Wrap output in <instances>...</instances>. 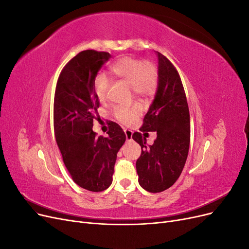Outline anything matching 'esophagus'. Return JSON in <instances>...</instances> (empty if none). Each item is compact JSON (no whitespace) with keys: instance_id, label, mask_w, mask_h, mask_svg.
I'll return each mask as SVG.
<instances>
[{"instance_id":"esophagus-1","label":"esophagus","mask_w":249,"mask_h":249,"mask_svg":"<svg viewBox=\"0 0 249 249\" xmlns=\"http://www.w3.org/2000/svg\"><path fill=\"white\" fill-rule=\"evenodd\" d=\"M124 134H125V138L127 141L132 140V136H133V132L131 130H124Z\"/></svg>"}]
</instances>
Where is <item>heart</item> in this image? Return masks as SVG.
<instances>
[{"instance_id": "b5f03b06", "label": "heart", "mask_w": 249, "mask_h": 249, "mask_svg": "<svg viewBox=\"0 0 249 249\" xmlns=\"http://www.w3.org/2000/svg\"><path fill=\"white\" fill-rule=\"evenodd\" d=\"M109 76L113 80H122L130 84L132 91L140 97H146L155 93L159 85V70L155 63L144 59L125 56L113 63L109 69ZM110 79L100 74L94 80L95 93L100 101L107 99ZM114 117L123 124H132L140 114L138 107L119 106L114 109Z\"/></svg>"}]
</instances>
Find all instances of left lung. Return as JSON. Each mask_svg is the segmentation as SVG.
<instances>
[{
    "instance_id": "obj_1",
    "label": "left lung",
    "mask_w": 249,
    "mask_h": 249,
    "mask_svg": "<svg viewBox=\"0 0 249 249\" xmlns=\"http://www.w3.org/2000/svg\"><path fill=\"white\" fill-rule=\"evenodd\" d=\"M159 85L155 100L143 119L141 132H157L153 145L135 132L141 146L136 162L138 182L143 189L159 193L177 182L183 171L190 144V114L180 77L169 60L158 52Z\"/></svg>"
}]
</instances>
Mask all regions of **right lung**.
Segmentation results:
<instances>
[{"instance_id": "1", "label": "right lung", "mask_w": 249, "mask_h": 249, "mask_svg": "<svg viewBox=\"0 0 249 249\" xmlns=\"http://www.w3.org/2000/svg\"><path fill=\"white\" fill-rule=\"evenodd\" d=\"M110 58L107 52H80L60 72L54 97V132L63 162L73 182L92 192L112 184L117 153L125 141L115 123L108 138L92 131L93 120L100 119L94 80Z\"/></svg>"}]
</instances>
